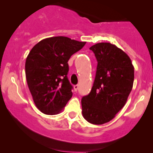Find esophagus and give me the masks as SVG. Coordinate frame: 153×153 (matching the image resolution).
Returning <instances> with one entry per match:
<instances>
[{
    "label": "esophagus",
    "mask_w": 153,
    "mask_h": 153,
    "mask_svg": "<svg viewBox=\"0 0 153 153\" xmlns=\"http://www.w3.org/2000/svg\"><path fill=\"white\" fill-rule=\"evenodd\" d=\"M78 88H79L78 85H74V90H75V91H78Z\"/></svg>",
    "instance_id": "esophagus-1"
}]
</instances>
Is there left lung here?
<instances>
[{
    "label": "left lung",
    "instance_id": "obj_1",
    "mask_svg": "<svg viewBox=\"0 0 153 153\" xmlns=\"http://www.w3.org/2000/svg\"><path fill=\"white\" fill-rule=\"evenodd\" d=\"M98 65L90 94L81 100L84 119L94 124L110 122L124 107L133 87L134 66L116 45L98 43L90 47Z\"/></svg>",
    "mask_w": 153,
    "mask_h": 153
}]
</instances>
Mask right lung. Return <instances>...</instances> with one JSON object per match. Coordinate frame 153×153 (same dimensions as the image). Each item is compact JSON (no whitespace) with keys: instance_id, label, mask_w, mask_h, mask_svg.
Returning <instances> with one entry per match:
<instances>
[{"instance_id":"right-lung-1","label":"right lung","mask_w":153,"mask_h":153,"mask_svg":"<svg viewBox=\"0 0 153 153\" xmlns=\"http://www.w3.org/2000/svg\"><path fill=\"white\" fill-rule=\"evenodd\" d=\"M85 42L66 36L42 39L31 49L25 63L28 87L38 109L45 114H59L73 96L68 80V60Z\"/></svg>"}]
</instances>
